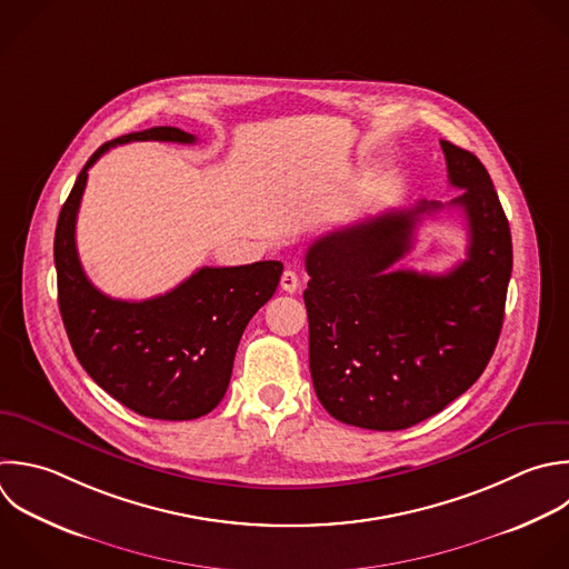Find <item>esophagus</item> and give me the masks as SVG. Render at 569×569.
<instances>
[{
  "mask_svg": "<svg viewBox=\"0 0 569 569\" xmlns=\"http://www.w3.org/2000/svg\"><path fill=\"white\" fill-rule=\"evenodd\" d=\"M280 287H282L287 293H296V291H298V287H300V278H298V273H296V271H291V269H287V271L282 273V278H280Z\"/></svg>",
  "mask_w": 569,
  "mask_h": 569,
  "instance_id": "34e87169",
  "label": "esophagus"
}]
</instances>
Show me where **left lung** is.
<instances>
[{
	"label": "left lung",
	"mask_w": 569,
	"mask_h": 569,
	"mask_svg": "<svg viewBox=\"0 0 569 569\" xmlns=\"http://www.w3.org/2000/svg\"><path fill=\"white\" fill-rule=\"evenodd\" d=\"M447 207L467 220V260L447 273L391 269L409 249L420 200L318 238L305 258L311 276L309 369L318 400L340 422L398 431L442 411L485 371L505 316L511 233L482 162L440 140Z\"/></svg>",
	"instance_id": "obj_1"
}]
</instances>
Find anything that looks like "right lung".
<instances>
[{"label": "right lung", "instance_id": "obj_1", "mask_svg": "<svg viewBox=\"0 0 569 569\" xmlns=\"http://www.w3.org/2000/svg\"><path fill=\"white\" fill-rule=\"evenodd\" d=\"M193 144L176 127H153L102 144L80 171L56 229L58 302L87 373L118 402L158 420H193L224 398L236 349L253 313L276 293L282 262L202 267L164 296L142 302L104 296L87 278L76 220L89 169L127 142Z\"/></svg>", "mask_w": 569, "mask_h": 569}]
</instances>
